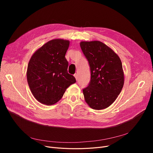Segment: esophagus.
Listing matches in <instances>:
<instances>
[{
	"label": "esophagus",
	"mask_w": 153,
	"mask_h": 153,
	"mask_svg": "<svg viewBox=\"0 0 153 153\" xmlns=\"http://www.w3.org/2000/svg\"><path fill=\"white\" fill-rule=\"evenodd\" d=\"M74 76L75 77V78H76V81H77V79H78V74H75L74 75Z\"/></svg>",
	"instance_id": "34e87169"
}]
</instances>
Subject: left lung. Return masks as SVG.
I'll return each instance as SVG.
<instances>
[{
    "mask_svg": "<svg viewBox=\"0 0 153 153\" xmlns=\"http://www.w3.org/2000/svg\"><path fill=\"white\" fill-rule=\"evenodd\" d=\"M80 46L91 73L89 84L83 89L85 101L94 110L105 109L115 102L123 87L122 61L114 50L101 42H81Z\"/></svg>",
    "mask_w": 153,
    "mask_h": 153,
    "instance_id": "8db88e82",
    "label": "left lung"
}]
</instances>
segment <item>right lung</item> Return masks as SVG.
Instances as JSON below:
<instances>
[{"instance_id": "obj_1", "label": "right lung", "mask_w": 153, "mask_h": 153, "mask_svg": "<svg viewBox=\"0 0 153 153\" xmlns=\"http://www.w3.org/2000/svg\"><path fill=\"white\" fill-rule=\"evenodd\" d=\"M69 41L54 39L37 50L29 61L27 78L30 91L40 103L51 105L58 102L76 79L68 72L65 55Z\"/></svg>"}]
</instances>
